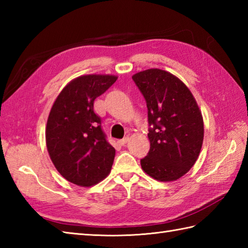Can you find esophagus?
<instances>
[{
  "instance_id": "34e87169",
  "label": "esophagus",
  "mask_w": 248,
  "mask_h": 248,
  "mask_svg": "<svg viewBox=\"0 0 248 248\" xmlns=\"http://www.w3.org/2000/svg\"><path fill=\"white\" fill-rule=\"evenodd\" d=\"M128 140H129V136H125V138H124L123 140H118V143H119V145H121V146H124L125 144L128 143Z\"/></svg>"
}]
</instances>
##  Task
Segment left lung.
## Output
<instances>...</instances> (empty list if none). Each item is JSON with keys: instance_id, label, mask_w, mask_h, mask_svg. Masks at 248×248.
Instances as JSON below:
<instances>
[{"instance_id": "1", "label": "left lung", "mask_w": 248, "mask_h": 248, "mask_svg": "<svg viewBox=\"0 0 248 248\" xmlns=\"http://www.w3.org/2000/svg\"><path fill=\"white\" fill-rule=\"evenodd\" d=\"M148 108L150 150L143 170L157 181L186 175L197 161L203 141V119L193 93L170 72L152 68L132 77Z\"/></svg>"}]
</instances>
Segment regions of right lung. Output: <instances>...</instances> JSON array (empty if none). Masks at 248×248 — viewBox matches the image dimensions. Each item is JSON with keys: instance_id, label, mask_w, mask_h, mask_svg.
<instances>
[{"instance_id": "obj_1", "label": "right lung", "mask_w": 248, "mask_h": 248, "mask_svg": "<svg viewBox=\"0 0 248 248\" xmlns=\"http://www.w3.org/2000/svg\"><path fill=\"white\" fill-rule=\"evenodd\" d=\"M116 80L112 75L78 77L62 88L51 108L46 149L57 171L77 186H94L112 168L115 148L105 138L93 101Z\"/></svg>"}]
</instances>
